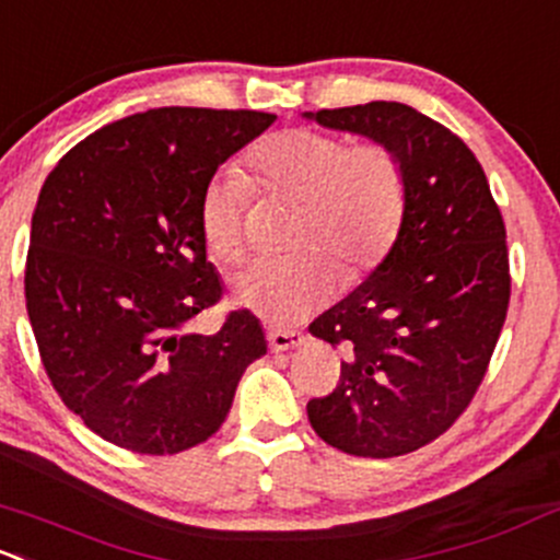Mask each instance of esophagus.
I'll use <instances>...</instances> for the list:
<instances>
[{
    "mask_svg": "<svg viewBox=\"0 0 560 560\" xmlns=\"http://www.w3.org/2000/svg\"><path fill=\"white\" fill-rule=\"evenodd\" d=\"M305 338L295 329H268V346L270 351H290L295 346H303Z\"/></svg>",
    "mask_w": 560,
    "mask_h": 560,
    "instance_id": "obj_1",
    "label": "esophagus"
}]
</instances>
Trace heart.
<instances>
[{"instance_id":"1","label":"heart","mask_w":560,"mask_h":560,"mask_svg":"<svg viewBox=\"0 0 560 560\" xmlns=\"http://www.w3.org/2000/svg\"><path fill=\"white\" fill-rule=\"evenodd\" d=\"M255 182L270 196L300 206L295 246L284 262H260L241 273L233 300L276 325H292L319 308L346 279L370 273L392 252L408 209V176L397 152L384 141H351L340 133L290 128L255 147ZM252 185L225 168L203 187L201 231L206 249L225 265L244 262V214Z\"/></svg>"}]
</instances>
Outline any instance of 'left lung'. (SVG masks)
Returning <instances> with one entry per match:
<instances>
[{"label": "left lung", "instance_id": "8db88e82", "mask_svg": "<svg viewBox=\"0 0 560 560\" xmlns=\"http://www.w3.org/2000/svg\"><path fill=\"white\" fill-rule=\"evenodd\" d=\"M305 117L384 141L408 176L392 252L308 327L346 351L332 394L308 402L314 432L351 456H402L448 432L497 349L510 305L502 211L472 150L408 104Z\"/></svg>", "mask_w": 560, "mask_h": 560}]
</instances>
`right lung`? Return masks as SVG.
<instances>
[{"label":"right lung","instance_id":"obj_1","mask_svg":"<svg viewBox=\"0 0 560 560\" xmlns=\"http://www.w3.org/2000/svg\"><path fill=\"white\" fill-rule=\"evenodd\" d=\"M276 115L161 107L74 144L32 217L26 311L58 397L107 443L172 456L209 440L268 351L231 311L214 335L185 325L222 298L206 260L201 196Z\"/></svg>","mask_w":560,"mask_h":560}]
</instances>
